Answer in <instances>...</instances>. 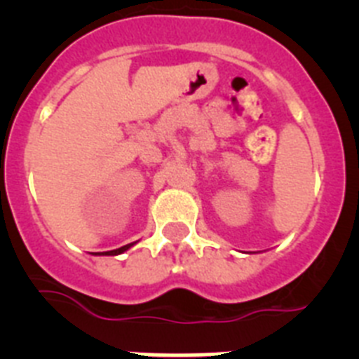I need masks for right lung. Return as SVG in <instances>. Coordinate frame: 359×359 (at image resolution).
I'll return each mask as SVG.
<instances>
[{
    "label": "right lung",
    "mask_w": 359,
    "mask_h": 359,
    "mask_svg": "<svg viewBox=\"0 0 359 359\" xmlns=\"http://www.w3.org/2000/svg\"><path fill=\"white\" fill-rule=\"evenodd\" d=\"M133 246V243L131 244H126V246H122V248H118V250H111V252H102V253H98V255H118V253H123L126 252V250H129Z\"/></svg>",
    "instance_id": "1"
}]
</instances>
